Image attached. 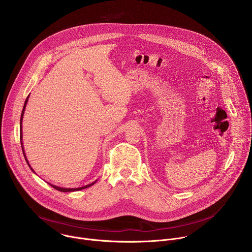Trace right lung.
<instances>
[{
    "instance_id": "obj_1",
    "label": "right lung",
    "mask_w": 252,
    "mask_h": 252,
    "mask_svg": "<svg viewBox=\"0 0 252 252\" xmlns=\"http://www.w3.org/2000/svg\"><path fill=\"white\" fill-rule=\"evenodd\" d=\"M28 99H29V95H28V97H27V99H26V101H25V104H24V107H23V111H22V115H21V121H20V139L22 140V122H23V116H24V113H25V109H26V104H27V102H28ZM21 146H22V150H23V154H24V157H25V158H26V160H27V158H26V156H25V152H24V148H23V141H21ZM27 163H28V165L30 166V168L32 170V168L31 167V165L29 164V162H28V160H27ZM33 171V170H32ZM95 184V182L94 183H93V184H91V185H88V186H85V187H82V188H78V189H63V188H59V187H56V186H53V185H51V187L52 188H54L55 189H57V190H60V191H62V192H70V191H77V190H81V189H87V188H90L91 186H93V185H94Z\"/></svg>"
}]
</instances>
